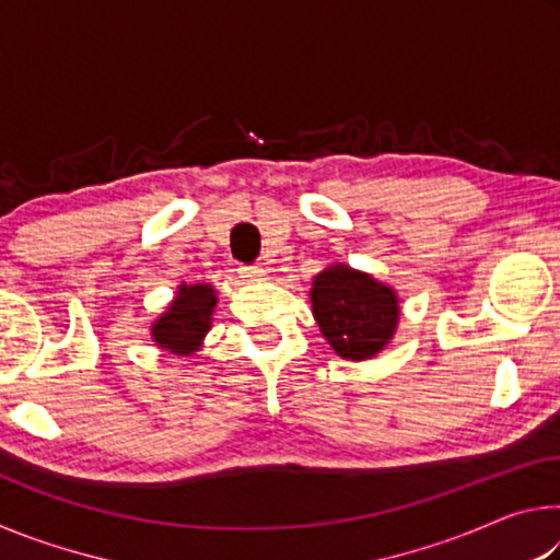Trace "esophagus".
Returning a JSON list of instances; mask_svg holds the SVG:
<instances>
[{"instance_id": "34e87169", "label": "esophagus", "mask_w": 560, "mask_h": 560, "mask_svg": "<svg viewBox=\"0 0 560 560\" xmlns=\"http://www.w3.org/2000/svg\"><path fill=\"white\" fill-rule=\"evenodd\" d=\"M264 273H267V271H264L261 267H242L240 269V277L246 279V281H261Z\"/></svg>"}]
</instances>
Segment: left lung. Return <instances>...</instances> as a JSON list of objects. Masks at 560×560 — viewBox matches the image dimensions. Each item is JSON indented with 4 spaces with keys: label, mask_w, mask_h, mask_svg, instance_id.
<instances>
[{
    "label": "left lung",
    "mask_w": 560,
    "mask_h": 560,
    "mask_svg": "<svg viewBox=\"0 0 560 560\" xmlns=\"http://www.w3.org/2000/svg\"><path fill=\"white\" fill-rule=\"evenodd\" d=\"M311 303L320 334L338 355L350 360L373 358L383 350L400 318L393 289L343 264L318 273Z\"/></svg>",
    "instance_id": "left-lung-1"
}]
</instances>
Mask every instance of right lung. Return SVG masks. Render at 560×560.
Listing matches in <instances>:
<instances>
[{"mask_svg":"<svg viewBox=\"0 0 560 560\" xmlns=\"http://www.w3.org/2000/svg\"><path fill=\"white\" fill-rule=\"evenodd\" d=\"M217 303L214 289L207 283L183 287L165 316L153 326V338L160 348H167L175 355H187L197 350L212 324V308Z\"/></svg>","mask_w":560,"mask_h":560,"instance_id":"right-lung-1","label":"right lung"}]
</instances>
